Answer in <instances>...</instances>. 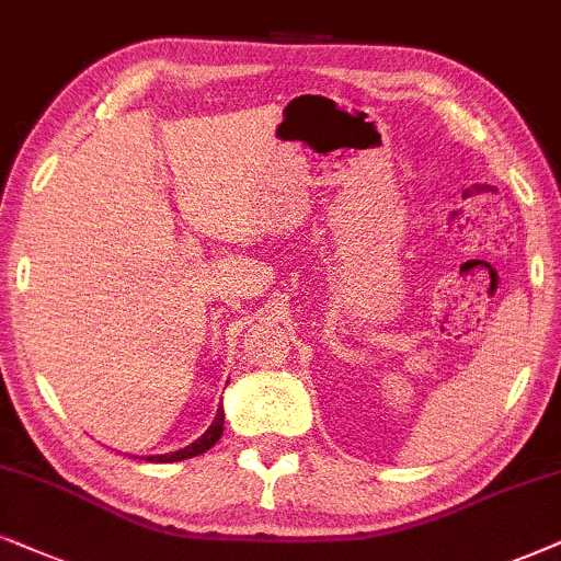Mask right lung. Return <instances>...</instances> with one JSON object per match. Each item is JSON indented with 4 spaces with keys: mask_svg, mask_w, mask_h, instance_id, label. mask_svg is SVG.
Listing matches in <instances>:
<instances>
[{
    "mask_svg": "<svg viewBox=\"0 0 561 561\" xmlns=\"http://www.w3.org/2000/svg\"><path fill=\"white\" fill-rule=\"evenodd\" d=\"M222 427H225V411L219 409L215 422H211V427L204 432V435L198 437L196 443H191V445H186V448H181L175 453H168V456H150L147 460H154V463H173V460H186V458L202 456V453H207L211 445H215L217 439L222 437Z\"/></svg>",
    "mask_w": 561,
    "mask_h": 561,
    "instance_id": "obj_1",
    "label": "right lung"
}]
</instances>
